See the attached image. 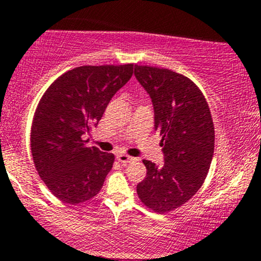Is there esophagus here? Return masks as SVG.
Wrapping results in <instances>:
<instances>
[{
  "label": "esophagus",
  "mask_w": 261,
  "mask_h": 261,
  "mask_svg": "<svg viewBox=\"0 0 261 261\" xmlns=\"http://www.w3.org/2000/svg\"><path fill=\"white\" fill-rule=\"evenodd\" d=\"M116 158H118L119 162H121V163H124V164H128V163H131V162L135 161L134 157H130V155H127L125 153L118 154L116 155Z\"/></svg>",
  "instance_id": "1"
}]
</instances>
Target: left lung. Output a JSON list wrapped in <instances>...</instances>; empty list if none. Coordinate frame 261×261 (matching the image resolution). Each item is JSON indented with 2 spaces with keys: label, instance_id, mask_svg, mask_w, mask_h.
<instances>
[{
  "label": "left lung",
  "instance_id": "obj_1",
  "mask_svg": "<svg viewBox=\"0 0 261 261\" xmlns=\"http://www.w3.org/2000/svg\"><path fill=\"white\" fill-rule=\"evenodd\" d=\"M135 76L153 103L154 127L164 153L161 168L142 161L147 174L137 184V195L147 208L167 214L202 187L214 155V121L205 95L184 74L135 65Z\"/></svg>",
  "mask_w": 261,
  "mask_h": 261
}]
</instances>
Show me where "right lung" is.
<instances>
[{"label":"right lung","mask_w":261,"mask_h":261,"mask_svg":"<svg viewBox=\"0 0 261 261\" xmlns=\"http://www.w3.org/2000/svg\"><path fill=\"white\" fill-rule=\"evenodd\" d=\"M134 64L80 66L58 77L39 100L31 128L39 176L62 202H85L101 190L115 157L87 147L113 95L131 79Z\"/></svg>","instance_id":"add662e5"}]
</instances>
